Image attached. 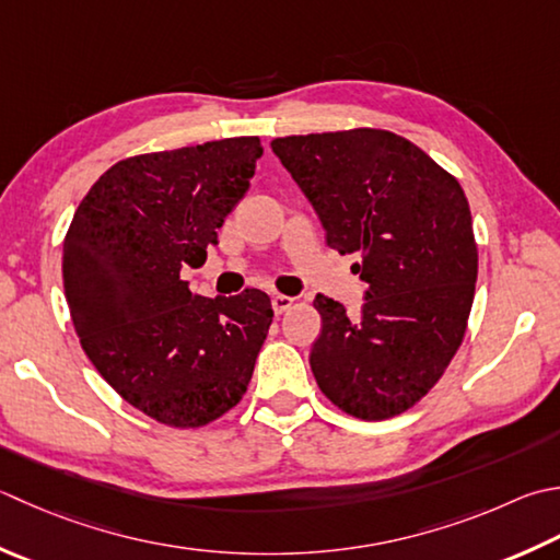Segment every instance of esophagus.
I'll use <instances>...</instances> for the list:
<instances>
[{
  "instance_id": "obj_1",
  "label": "esophagus",
  "mask_w": 560,
  "mask_h": 560,
  "mask_svg": "<svg viewBox=\"0 0 560 560\" xmlns=\"http://www.w3.org/2000/svg\"><path fill=\"white\" fill-rule=\"evenodd\" d=\"M271 308H273V313H277V315L287 313L289 308H293V299H291V295H281V293L271 295Z\"/></svg>"
}]
</instances>
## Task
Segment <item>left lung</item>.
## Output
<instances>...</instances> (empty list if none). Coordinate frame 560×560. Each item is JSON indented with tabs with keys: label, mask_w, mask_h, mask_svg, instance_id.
<instances>
[{
	"label": "left lung",
	"mask_w": 560,
	"mask_h": 560,
	"mask_svg": "<svg viewBox=\"0 0 560 560\" xmlns=\"http://www.w3.org/2000/svg\"><path fill=\"white\" fill-rule=\"evenodd\" d=\"M339 255L366 283L359 320L315 295L323 332L311 352L317 386L359 420H388L424 398L466 335L478 279L462 184L390 130L271 140Z\"/></svg>",
	"instance_id": "obj_1"
}]
</instances>
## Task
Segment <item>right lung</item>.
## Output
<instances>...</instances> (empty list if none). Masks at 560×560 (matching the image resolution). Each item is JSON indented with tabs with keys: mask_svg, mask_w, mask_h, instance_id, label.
<instances>
[{
	"mask_svg": "<svg viewBox=\"0 0 560 560\" xmlns=\"http://www.w3.org/2000/svg\"><path fill=\"white\" fill-rule=\"evenodd\" d=\"M257 136L116 162L77 206L62 287L84 354L120 398L179 430L243 400L271 325L265 291L203 299L182 279L249 189Z\"/></svg>",
	"mask_w": 560,
	"mask_h": 560,
	"instance_id": "right-lung-1",
	"label": "right lung"
}]
</instances>
